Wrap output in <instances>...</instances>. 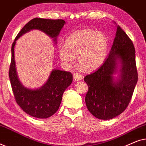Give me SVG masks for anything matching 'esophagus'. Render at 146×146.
Returning a JSON list of instances; mask_svg holds the SVG:
<instances>
[{
  "label": "esophagus",
  "mask_w": 146,
  "mask_h": 146,
  "mask_svg": "<svg viewBox=\"0 0 146 146\" xmlns=\"http://www.w3.org/2000/svg\"><path fill=\"white\" fill-rule=\"evenodd\" d=\"M73 78H74V80L75 81H80V80H82V76L80 74H79V73L74 74Z\"/></svg>",
  "instance_id": "obj_1"
}]
</instances>
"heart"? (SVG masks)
Here are the masks:
<instances>
[{
  "label": "heart",
  "mask_w": 146,
  "mask_h": 146,
  "mask_svg": "<svg viewBox=\"0 0 146 146\" xmlns=\"http://www.w3.org/2000/svg\"><path fill=\"white\" fill-rule=\"evenodd\" d=\"M66 46L59 49L62 63L70 66L78 56L80 66L85 70L96 69L103 63L106 56L108 42L106 36L91 29L77 31L69 35Z\"/></svg>",
  "instance_id": "b5f03b06"
}]
</instances>
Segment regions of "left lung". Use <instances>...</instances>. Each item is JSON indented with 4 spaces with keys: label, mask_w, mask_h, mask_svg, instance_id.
Here are the masks:
<instances>
[{
    "label": "left lung",
    "mask_w": 146,
    "mask_h": 146,
    "mask_svg": "<svg viewBox=\"0 0 146 146\" xmlns=\"http://www.w3.org/2000/svg\"><path fill=\"white\" fill-rule=\"evenodd\" d=\"M135 53L132 42L117 25L108 56L84 78L88 86L86 104L94 116L108 120L126 109L138 79Z\"/></svg>",
    "instance_id": "obj_1"
}]
</instances>
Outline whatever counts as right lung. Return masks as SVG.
<instances>
[{
  "mask_svg": "<svg viewBox=\"0 0 146 146\" xmlns=\"http://www.w3.org/2000/svg\"><path fill=\"white\" fill-rule=\"evenodd\" d=\"M65 24V21L61 19L35 18L21 29L12 45V58L9 69L12 89L17 103L24 111L33 117L48 118L56 112L60 105L63 93L72 82V75L69 72L54 69L41 87L35 89L25 87L20 81L16 68V41L24 34L33 30H38L52 38L56 44L58 36Z\"/></svg>",
  "mask_w": 146,
  "mask_h": 146,
  "instance_id": "obj_1",
  "label": "right lung"
}]
</instances>
